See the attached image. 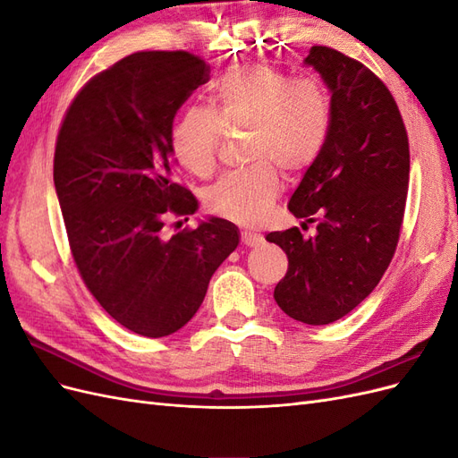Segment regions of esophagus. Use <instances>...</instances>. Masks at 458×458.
<instances>
[{
  "instance_id": "obj_1",
  "label": "esophagus",
  "mask_w": 458,
  "mask_h": 458,
  "mask_svg": "<svg viewBox=\"0 0 458 458\" xmlns=\"http://www.w3.org/2000/svg\"><path fill=\"white\" fill-rule=\"evenodd\" d=\"M241 239H242V244H246V246H258V244L263 242L261 234H258L254 231H242Z\"/></svg>"
}]
</instances>
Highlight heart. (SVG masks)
<instances>
[{
	"instance_id": "1",
	"label": "heart",
	"mask_w": 458,
	"mask_h": 458,
	"mask_svg": "<svg viewBox=\"0 0 458 458\" xmlns=\"http://www.w3.org/2000/svg\"><path fill=\"white\" fill-rule=\"evenodd\" d=\"M330 126L328 95L311 78H290L267 64H239L208 86V108L191 106L175 120L170 147L175 162L197 177L216 168L221 130H248L252 165L210 187V212L254 225L281 195V175L300 174L317 160Z\"/></svg>"
}]
</instances>
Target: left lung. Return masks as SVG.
Instances as JSON below:
<instances>
[{
    "instance_id": "left-lung-1",
    "label": "left lung",
    "mask_w": 458,
    "mask_h": 458,
    "mask_svg": "<svg viewBox=\"0 0 458 458\" xmlns=\"http://www.w3.org/2000/svg\"><path fill=\"white\" fill-rule=\"evenodd\" d=\"M303 64L330 91V126L321 155L303 174L288 210L317 234L298 227L267 241L288 256L273 298L288 317L328 325L355 310L390 266L409 189V140L392 93L365 64L313 46Z\"/></svg>"
}]
</instances>
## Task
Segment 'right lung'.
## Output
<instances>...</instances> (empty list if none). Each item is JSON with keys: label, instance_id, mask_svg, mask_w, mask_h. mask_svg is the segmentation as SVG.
I'll list each match as a JSON object with an SVG mask.
<instances>
[{"label": "right lung", "instance_id": "obj_1", "mask_svg": "<svg viewBox=\"0 0 458 458\" xmlns=\"http://www.w3.org/2000/svg\"><path fill=\"white\" fill-rule=\"evenodd\" d=\"M210 66L187 51H141L84 86L64 116L53 182L76 267L101 308L128 330L162 338L200 308L239 227L208 217L162 234L199 200L175 179L170 135Z\"/></svg>", "mask_w": 458, "mask_h": 458}]
</instances>
